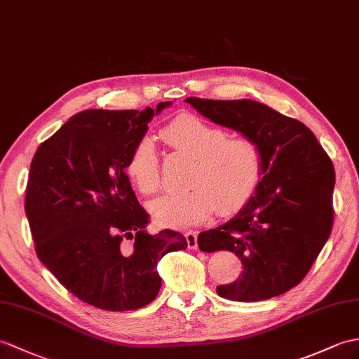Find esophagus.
<instances>
[{
    "mask_svg": "<svg viewBox=\"0 0 359 359\" xmlns=\"http://www.w3.org/2000/svg\"><path fill=\"white\" fill-rule=\"evenodd\" d=\"M185 238H187V243H188V248L189 249H197V232L196 231H188L185 234Z\"/></svg>",
    "mask_w": 359,
    "mask_h": 359,
    "instance_id": "1",
    "label": "esophagus"
}]
</instances>
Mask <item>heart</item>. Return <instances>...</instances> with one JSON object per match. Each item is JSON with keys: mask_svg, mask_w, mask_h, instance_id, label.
Returning a JSON list of instances; mask_svg holds the SVG:
<instances>
[{"mask_svg": "<svg viewBox=\"0 0 359 359\" xmlns=\"http://www.w3.org/2000/svg\"><path fill=\"white\" fill-rule=\"evenodd\" d=\"M161 136L194 163L188 177L191 189L149 202L148 211L157 224L185 229L206 222L215 208L219 214L231 215L255 193L263 172V154L254 139L228 137L226 130L194 114L174 118L162 128ZM127 174L142 194H153L159 189V156L151 136H142L133 147Z\"/></svg>", "mask_w": 359, "mask_h": 359, "instance_id": "obj_1", "label": "heart"}]
</instances>
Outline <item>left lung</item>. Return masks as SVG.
<instances>
[{
  "mask_svg": "<svg viewBox=\"0 0 359 359\" xmlns=\"http://www.w3.org/2000/svg\"><path fill=\"white\" fill-rule=\"evenodd\" d=\"M185 102L211 122L254 139L263 154L252 197L229 222L198 234L203 252L231 251L243 272L217 294L254 303L297 286L321 252L333 224L335 170L313 136L297 119L251 99Z\"/></svg>",
  "mask_w": 359,
  "mask_h": 359,
  "instance_id": "8db88e82",
  "label": "left lung"
}]
</instances>
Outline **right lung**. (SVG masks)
Masks as SVG:
<instances>
[{
	"label": "right lung",
	"mask_w": 359,
	"mask_h": 359,
	"mask_svg": "<svg viewBox=\"0 0 359 359\" xmlns=\"http://www.w3.org/2000/svg\"><path fill=\"white\" fill-rule=\"evenodd\" d=\"M153 110H84L43 142L30 163L26 214L36 255L61 285L102 311H136L162 286L156 266L187 249L176 231L149 234L127 176Z\"/></svg>",
	"instance_id": "add662e5"
}]
</instances>
